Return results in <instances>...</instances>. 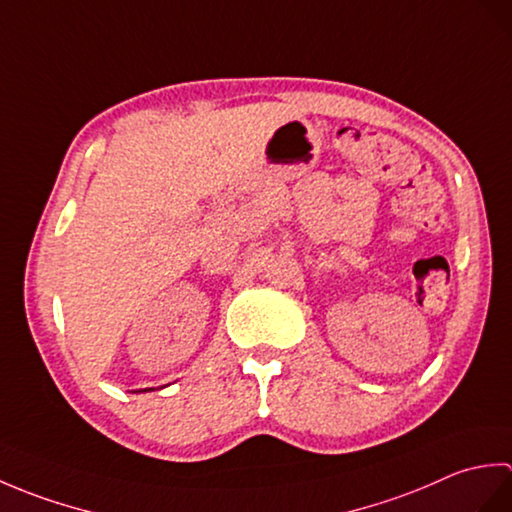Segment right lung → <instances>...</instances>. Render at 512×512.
Here are the masks:
<instances>
[{"instance_id":"add662e5","label":"right lung","mask_w":512,"mask_h":512,"mask_svg":"<svg viewBox=\"0 0 512 512\" xmlns=\"http://www.w3.org/2000/svg\"><path fill=\"white\" fill-rule=\"evenodd\" d=\"M140 391H154V389H140Z\"/></svg>"}]
</instances>
